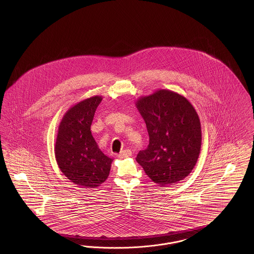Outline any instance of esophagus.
<instances>
[{
  "mask_svg": "<svg viewBox=\"0 0 254 254\" xmlns=\"http://www.w3.org/2000/svg\"><path fill=\"white\" fill-rule=\"evenodd\" d=\"M131 154H132L131 150L128 149V148H127V149H123L121 152L118 154V156L120 158H127L131 156Z\"/></svg>",
  "mask_w": 254,
  "mask_h": 254,
  "instance_id": "obj_1",
  "label": "esophagus"
}]
</instances>
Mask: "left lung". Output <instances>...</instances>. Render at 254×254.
Wrapping results in <instances>:
<instances>
[{"mask_svg":"<svg viewBox=\"0 0 254 254\" xmlns=\"http://www.w3.org/2000/svg\"><path fill=\"white\" fill-rule=\"evenodd\" d=\"M136 107L149 135L147 147L136 161L146 175L161 187L185 179L199 157L202 131L192 105L180 94L160 89L141 97Z\"/></svg>","mask_w":254,"mask_h":254,"instance_id":"left-lung-1","label":"left lung"}]
</instances>
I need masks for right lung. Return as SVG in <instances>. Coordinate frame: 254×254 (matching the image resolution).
Masks as SVG:
<instances>
[{
	"label": "right lung",
	"instance_id": "add662e5",
	"mask_svg": "<svg viewBox=\"0 0 254 254\" xmlns=\"http://www.w3.org/2000/svg\"><path fill=\"white\" fill-rule=\"evenodd\" d=\"M102 96L90 97L74 105L59 126L55 157L68 180L83 188H97L109 177L113 159L97 145L90 126Z\"/></svg>",
	"mask_w": 254,
	"mask_h": 254
}]
</instances>
